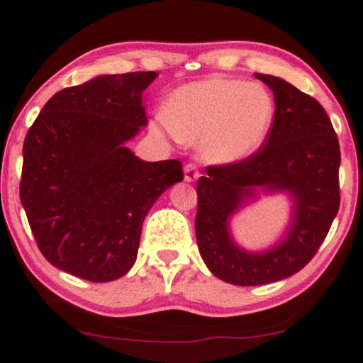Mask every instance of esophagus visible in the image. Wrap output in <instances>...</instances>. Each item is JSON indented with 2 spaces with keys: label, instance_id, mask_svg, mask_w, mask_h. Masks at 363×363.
I'll list each match as a JSON object with an SVG mask.
<instances>
[{
  "label": "esophagus",
  "instance_id": "1",
  "mask_svg": "<svg viewBox=\"0 0 363 363\" xmlns=\"http://www.w3.org/2000/svg\"><path fill=\"white\" fill-rule=\"evenodd\" d=\"M199 179V171L194 164H187L184 166V181L186 182H196Z\"/></svg>",
  "mask_w": 363,
  "mask_h": 363
}]
</instances>
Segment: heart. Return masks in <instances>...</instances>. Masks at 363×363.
Listing matches in <instances>:
<instances>
[{"mask_svg": "<svg viewBox=\"0 0 363 363\" xmlns=\"http://www.w3.org/2000/svg\"><path fill=\"white\" fill-rule=\"evenodd\" d=\"M274 117L277 104L264 86L211 77L174 90L152 130L197 144L206 162L233 166L258 152Z\"/></svg>", "mask_w": 363, "mask_h": 363, "instance_id": "heart-1", "label": "heart"}]
</instances>
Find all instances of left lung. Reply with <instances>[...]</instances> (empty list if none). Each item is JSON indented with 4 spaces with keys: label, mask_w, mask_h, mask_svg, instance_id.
<instances>
[{
    "label": "left lung",
    "mask_w": 363,
    "mask_h": 363,
    "mask_svg": "<svg viewBox=\"0 0 363 363\" xmlns=\"http://www.w3.org/2000/svg\"><path fill=\"white\" fill-rule=\"evenodd\" d=\"M274 95L277 117L264 147L233 166L208 167L197 182L196 240L209 272L238 286L279 281L310 263L340 206V145L325 108L273 75L255 73ZM284 194L291 218L272 247L247 250L232 218L261 195Z\"/></svg>",
    "instance_id": "left-lung-1"
}]
</instances>
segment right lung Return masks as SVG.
Listing matches in <instances>:
<instances>
[{
	"mask_svg": "<svg viewBox=\"0 0 363 363\" xmlns=\"http://www.w3.org/2000/svg\"><path fill=\"white\" fill-rule=\"evenodd\" d=\"M155 72L99 75L57 91L23 144L21 204L58 269L94 283L128 273L142 224L184 179L179 160H142L127 142L147 125L142 94Z\"/></svg>",
	"mask_w": 363,
	"mask_h": 363,
	"instance_id": "1",
	"label": "right lung"
}]
</instances>
